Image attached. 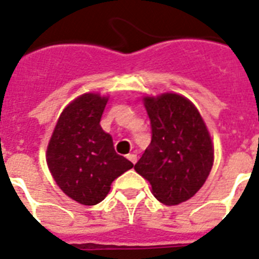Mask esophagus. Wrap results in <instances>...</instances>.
<instances>
[{"instance_id":"obj_1","label":"esophagus","mask_w":259,"mask_h":259,"mask_svg":"<svg viewBox=\"0 0 259 259\" xmlns=\"http://www.w3.org/2000/svg\"><path fill=\"white\" fill-rule=\"evenodd\" d=\"M127 158H128V159H130V161H131L134 164L137 162V155H136V154H128Z\"/></svg>"}]
</instances>
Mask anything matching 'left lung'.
Wrapping results in <instances>:
<instances>
[{"mask_svg":"<svg viewBox=\"0 0 259 259\" xmlns=\"http://www.w3.org/2000/svg\"><path fill=\"white\" fill-rule=\"evenodd\" d=\"M152 141L135 170L152 185L154 197L172 206L193 197L206 182L214 148L202 116L176 93L144 97Z\"/></svg>","mask_w":259,"mask_h":259,"instance_id":"left-lung-1","label":"left lung"}]
</instances>
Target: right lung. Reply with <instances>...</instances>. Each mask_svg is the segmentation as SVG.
<instances>
[{
  "label": "right lung",
  "mask_w": 259,
  "mask_h": 259,
  "mask_svg": "<svg viewBox=\"0 0 259 259\" xmlns=\"http://www.w3.org/2000/svg\"><path fill=\"white\" fill-rule=\"evenodd\" d=\"M107 97L85 93L59 115L47 149V162L57 185L81 205L101 202L114 180L134 167L116 154L113 139L100 125Z\"/></svg>",
  "instance_id": "right-lung-1"
}]
</instances>
